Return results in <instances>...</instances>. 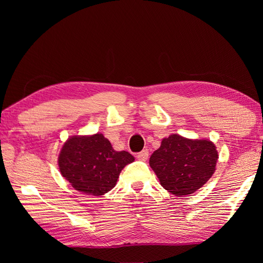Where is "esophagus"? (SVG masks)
Listing matches in <instances>:
<instances>
[{"instance_id":"esophagus-1","label":"esophagus","mask_w":263,"mask_h":263,"mask_svg":"<svg viewBox=\"0 0 263 263\" xmlns=\"http://www.w3.org/2000/svg\"><path fill=\"white\" fill-rule=\"evenodd\" d=\"M148 156H149L148 149H144L142 151H140V153L137 154V159H139V160H141V161H145L148 158Z\"/></svg>"}]
</instances>
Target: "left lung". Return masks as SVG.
Segmentation results:
<instances>
[{
    "instance_id": "8db88e82",
    "label": "left lung",
    "mask_w": 263,
    "mask_h": 263,
    "mask_svg": "<svg viewBox=\"0 0 263 263\" xmlns=\"http://www.w3.org/2000/svg\"><path fill=\"white\" fill-rule=\"evenodd\" d=\"M218 159L216 147L210 140H191L171 135L149 159L160 184L177 196L194 193L208 182Z\"/></svg>"
}]
</instances>
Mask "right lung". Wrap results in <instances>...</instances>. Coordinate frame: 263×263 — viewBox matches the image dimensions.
<instances>
[{
  "mask_svg": "<svg viewBox=\"0 0 263 263\" xmlns=\"http://www.w3.org/2000/svg\"><path fill=\"white\" fill-rule=\"evenodd\" d=\"M135 160L127 151H116L102 134L73 136L63 145L58 163L63 178L77 191L103 195L112 190L126 164Z\"/></svg>",
  "mask_w": 263,
  "mask_h": 263,
  "instance_id": "1",
  "label": "right lung"
}]
</instances>
